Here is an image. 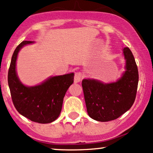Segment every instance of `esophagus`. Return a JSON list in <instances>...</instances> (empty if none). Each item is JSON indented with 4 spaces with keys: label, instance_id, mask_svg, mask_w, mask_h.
Returning <instances> with one entry per match:
<instances>
[{
    "label": "esophagus",
    "instance_id": "obj_1",
    "mask_svg": "<svg viewBox=\"0 0 153 153\" xmlns=\"http://www.w3.org/2000/svg\"><path fill=\"white\" fill-rule=\"evenodd\" d=\"M82 75L80 72H77V73H75V77H74L75 82H79L82 80Z\"/></svg>",
    "mask_w": 153,
    "mask_h": 153
}]
</instances>
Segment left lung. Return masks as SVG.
I'll return each mask as SVG.
<instances>
[{
  "label": "left lung",
  "mask_w": 153,
  "mask_h": 153,
  "mask_svg": "<svg viewBox=\"0 0 153 153\" xmlns=\"http://www.w3.org/2000/svg\"><path fill=\"white\" fill-rule=\"evenodd\" d=\"M125 71L117 81L103 83L94 79H83L82 86L89 117L99 122L119 118L134 102L139 81L138 69L128 47L123 50Z\"/></svg>",
  "instance_id": "1"
}]
</instances>
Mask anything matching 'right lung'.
Segmentation results:
<instances>
[{
  "label": "right lung",
  "instance_id": "right-lung-1",
  "mask_svg": "<svg viewBox=\"0 0 153 153\" xmlns=\"http://www.w3.org/2000/svg\"><path fill=\"white\" fill-rule=\"evenodd\" d=\"M32 43L34 42L24 41L16 48L8 70V86L19 114L32 122L48 124L59 116L66 91L73 83L74 73L50 77L35 86L24 85L17 75L16 64L21 49Z\"/></svg>",
  "mask_w": 153,
  "mask_h": 153
}]
</instances>
